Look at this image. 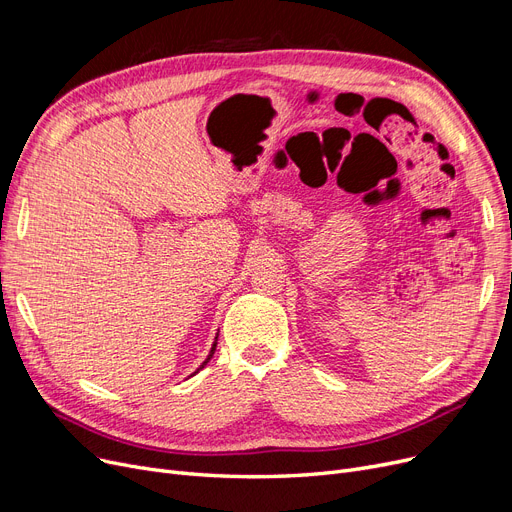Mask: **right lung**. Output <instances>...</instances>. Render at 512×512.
I'll list each match as a JSON object with an SVG mask.
<instances>
[{
  "instance_id": "1",
  "label": "right lung",
  "mask_w": 512,
  "mask_h": 512,
  "mask_svg": "<svg viewBox=\"0 0 512 512\" xmlns=\"http://www.w3.org/2000/svg\"><path fill=\"white\" fill-rule=\"evenodd\" d=\"M215 340H218V338H215ZM215 344H218V342H213V346H211V353H209V357H207V359L203 361V365H201L199 369H203V367H205V363H209V359L213 357V353H215ZM199 369H197V371H199ZM197 371H195V373H197Z\"/></svg>"
}]
</instances>
